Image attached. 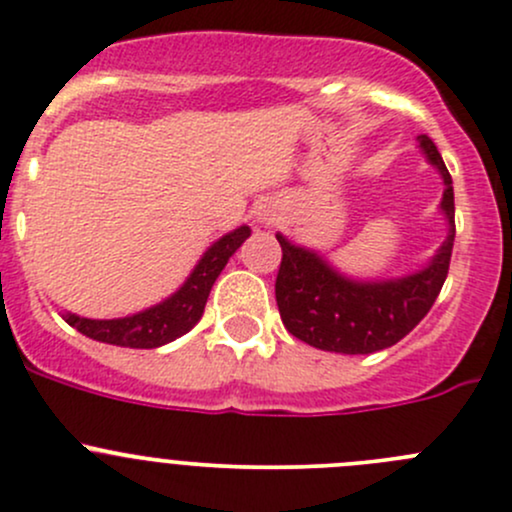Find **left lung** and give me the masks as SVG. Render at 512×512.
Returning <instances> with one entry per match:
<instances>
[{
    "label": "left lung",
    "instance_id": "left-lung-1",
    "mask_svg": "<svg viewBox=\"0 0 512 512\" xmlns=\"http://www.w3.org/2000/svg\"><path fill=\"white\" fill-rule=\"evenodd\" d=\"M419 147L444 179L441 211L449 220V235L424 270L400 279L355 282L328 267L324 257L314 250L292 245L284 235H277L282 245V265L274 294L284 328L299 341L321 351L346 355L383 351L402 341L437 301L449 274L456 235L454 186L437 144L427 134H419Z\"/></svg>",
    "mask_w": 512,
    "mask_h": 512
}]
</instances>
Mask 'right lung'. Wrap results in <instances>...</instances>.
Masks as SVG:
<instances>
[{"mask_svg": "<svg viewBox=\"0 0 512 512\" xmlns=\"http://www.w3.org/2000/svg\"><path fill=\"white\" fill-rule=\"evenodd\" d=\"M247 238H250V228L240 225L238 230L213 242L206 250V255L198 260V265L193 267L191 277L186 279L184 287L176 294H171L169 299L161 301V304L152 306V309L125 316V319L98 321L83 319V316L75 314H66L63 319H66L68 326L78 328L83 336L100 343H110V346L159 348L164 343L176 341V338L184 336L201 321L215 279H218V274L228 265L230 257L235 255V250Z\"/></svg>", "mask_w": 512, "mask_h": 512, "instance_id": "right-lung-1", "label": "right lung"}]
</instances>
